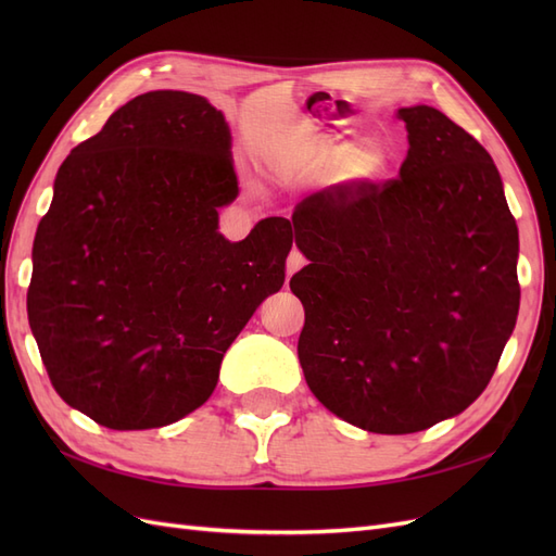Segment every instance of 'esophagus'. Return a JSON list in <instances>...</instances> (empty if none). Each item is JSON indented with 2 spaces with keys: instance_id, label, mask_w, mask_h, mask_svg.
Wrapping results in <instances>:
<instances>
[{
  "instance_id": "esophagus-1",
  "label": "esophagus",
  "mask_w": 556,
  "mask_h": 556,
  "mask_svg": "<svg viewBox=\"0 0 556 556\" xmlns=\"http://www.w3.org/2000/svg\"><path fill=\"white\" fill-rule=\"evenodd\" d=\"M306 264V257H304V252L301 250H296V248H292V252H290V257H288V276H292V274H296L301 266Z\"/></svg>"
}]
</instances>
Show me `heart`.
Masks as SVG:
<instances>
[{
	"label": "heart",
	"mask_w": 556,
	"mask_h": 556,
	"mask_svg": "<svg viewBox=\"0 0 556 556\" xmlns=\"http://www.w3.org/2000/svg\"><path fill=\"white\" fill-rule=\"evenodd\" d=\"M317 153L325 162L333 164V166H343L348 164V172L352 176L359 178H374L378 174H382L384 169V153L376 146H364V148H355V143L343 141L339 137H319L317 143Z\"/></svg>",
	"instance_id": "1"
}]
</instances>
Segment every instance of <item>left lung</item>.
<instances>
[{
    "label": "left lung",
    "instance_id": "obj_1",
    "mask_svg": "<svg viewBox=\"0 0 556 556\" xmlns=\"http://www.w3.org/2000/svg\"><path fill=\"white\" fill-rule=\"evenodd\" d=\"M399 178L333 185L296 204L299 362L315 399L374 433L459 415L490 384L517 323V225L490 153L433 106Z\"/></svg>",
    "mask_w": 556,
    "mask_h": 556
}]
</instances>
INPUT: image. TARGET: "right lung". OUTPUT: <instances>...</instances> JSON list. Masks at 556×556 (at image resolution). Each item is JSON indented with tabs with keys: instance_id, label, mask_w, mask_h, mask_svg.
<instances>
[{
	"instance_id": "obj_1",
	"label": "right lung",
	"mask_w": 556,
	"mask_h": 556,
	"mask_svg": "<svg viewBox=\"0 0 556 556\" xmlns=\"http://www.w3.org/2000/svg\"><path fill=\"white\" fill-rule=\"evenodd\" d=\"M225 115L155 90L117 109L60 166L31 250L27 315L55 392L115 431L157 429L213 394L227 348L282 288L292 225L239 243Z\"/></svg>"
}]
</instances>
